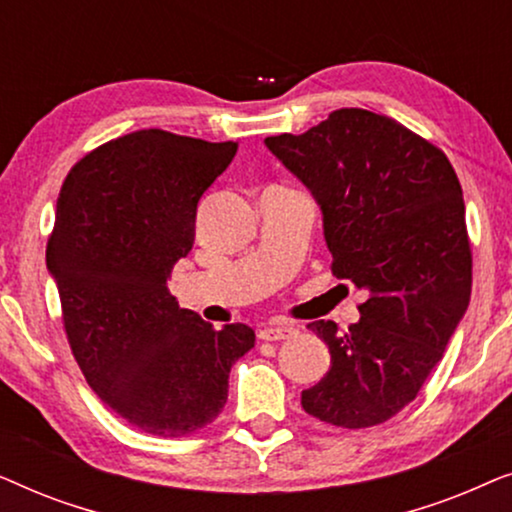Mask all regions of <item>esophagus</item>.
<instances>
[{"label":"esophagus","instance_id":"34e87169","mask_svg":"<svg viewBox=\"0 0 512 512\" xmlns=\"http://www.w3.org/2000/svg\"><path fill=\"white\" fill-rule=\"evenodd\" d=\"M293 333H296V328L289 326V324H270V326H263L261 331H258V338L268 340V342H275V340L291 338Z\"/></svg>","mask_w":512,"mask_h":512}]
</instances>
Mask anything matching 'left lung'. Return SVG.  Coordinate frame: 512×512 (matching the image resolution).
Wrapping results in <instances>:
<instances>
[{"mask_svg": "<svg viewBox=\"0 0 512 512\" xmlns=\"http://www.w3.org/2000/svg\"><path fill=\"white\" fill-rule=\"evenodd\" d=\"M265 144L321 205L333 275L368 293L345 333L333 321L307 326L331 368L300 394L303 410L340 429L387 422L415 401L471 300L457 172L429 139L366 109Z\"/></svg>", "mask_w": 512, "mask_h": 512, "instance_id": "1", "label": "left lung"}]
</instances>
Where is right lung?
Returning a JSON list of instances; mask_svg holds the SVG:
<instances>
[{"label":"right lung","instance_id":"1","mask_svg":"<svg viewBox=\"0 0 512 512\" xmlns=\"http://www.w3.org/2000/svg\"><path fill=\"white\" fill-rule=\"evenodd\" d=\"M235 153L237 142L137 130L86 153L60 188L46 265L67 342L102 403L151 436L212 424L230 368L256 342L247 324L219 331L167 291L198 200Z\"/></svg>","mask_w":512,"mask_h":512}]
</instances>
